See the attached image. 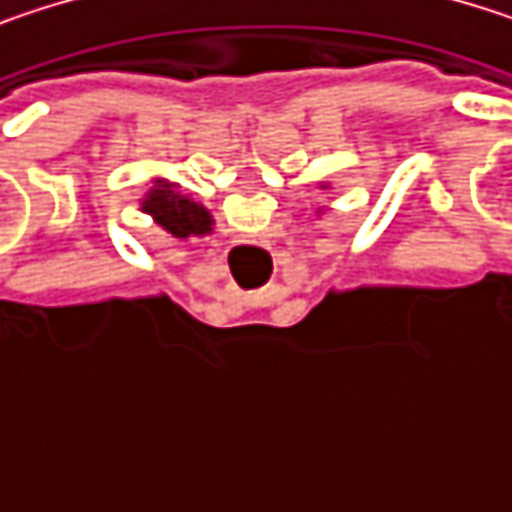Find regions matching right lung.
Here are the masks:
<instances>
[{
  "label": "right lung",
  "mask_w": 512,
  "mask_h": 512,
  "mask_svg": "<svg viewBox=\"0 0 512 512\" xmlns=\"http://www.w3.org/2000/svg\"><path fill=\"white\" fill-rule=\"evenodd\" d=\"M145 213H151L156 222L174 234V237H198L210 231V213L204 207H198L195 201L177 195L168 183H156V189H151V195L142 204Z\"/></svg>",
  "instance_id": "obj_1"
}]
</instances>
